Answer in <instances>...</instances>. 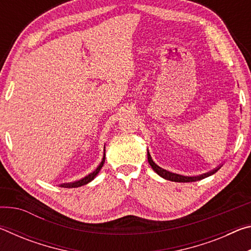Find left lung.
<instances>
[{
  "mask_svg": "<svg viewBox=\"0 0 251 251\" xmlns=\"http://www.w3.org/2000/svg\"><path fill=\"white\" fill-rule=\"evenodd\" d=\"M147 158H148V163H150L151 168L154 169V171L157 174H158L160 177H163V178H165V179H167V180L176 181V182H190V181L201 180V179H203V178H206L208 176L212 175V174H215L220 168V166H218L217 168L212 169L211 172L206 173V174H202V175H199V176H196V177H187V176L178 175V174H174V173H171V172H168V171H165V169H163V168H160L158 165H156L154 161H152L151 157L150 155V152H148V151H147Z\"/></svg>",
  "mask_w": 251,
  "mask_h": 251,
  "instance_id": "8db88e82",
  "label": "left lung"
}]
</instances>
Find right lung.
Returning a JSON list of instances; mask_svg holds the SVG:
<instances>
[{
	"label": "right lung",
	"instance_id": "add662e5",
	"mask_svg": "<svg viewBox=\"0 0 251 251\" xmlns=\"http://www.w3.org/2000/svg\"><path fill=\"white\" fill-rule=\"evenodd\" d=\"M104 161H105V152H104L103 160L100 161V164L99 165V167H97L94 172L91 173V174H88L87 176H85L84 178H82V179H79V180H77V181H73V182H67V184H61V185H59V186L63 187V188H76V187H80V186H84V185L88 184V182H90L91 180L94 179L95 176L97 175V174L100 173V168L103 167V165H104Z\"/></svg>",
	"mask_w": 251,
	"mask_h": 251
}]
</instances>
